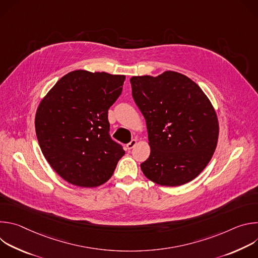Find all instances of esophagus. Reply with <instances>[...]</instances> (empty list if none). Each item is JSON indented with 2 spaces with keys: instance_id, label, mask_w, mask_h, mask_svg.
<instances>
[{
  "instance_id": "1",
  "label": "esophagus",
  "mask_w": 258,
  "mask_h": 258,
  "mask_svg": "<svg viewBox=\"0 0 258 258\" xmlns=\"http://www.w3.org/2000/svg\"><path fill=\"white\" fill-rule=\"evenodd\" d=\"M137 144H138L137 140H132V141L126 145V148H127L128 150H131V149H133V148H134V147H135Z\"/></svg>"
}]
</instances>
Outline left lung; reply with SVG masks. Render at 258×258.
Wrapping results in <instances>:
<instances>
[{"label": "left lung", "mask_w": 258, "mask_h": 258, "mask_svg": "<svg viewBox=\"0 0 258 258\" xmlns=\"http://www.w3.org/2000/svg\"><path fill=\"white\" fill-rule=\"evenodd\" d=\"M132 95L146 119L150 156L141 164L147 178L178 187L210 161L218 140L215 110L201 88L181 73L131 79Z\"/></svg>", "instance_id": "8db88e82"}]
</instances>
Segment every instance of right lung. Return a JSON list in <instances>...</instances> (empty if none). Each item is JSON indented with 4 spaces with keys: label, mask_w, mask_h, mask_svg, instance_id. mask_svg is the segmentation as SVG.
I'll return each mask as SVG.
<instances>
[{
    "label": "right lung",
    "mask_w": 258,
    "mask_h": 258,
    "mask_svg": "<svg viewBox=\"0 0 258 258\" xmlns=\"http://www.w3.org/2000/svg\"><path fill=\"white\" fill-rule=\"evenodd\" d=\"M125 76L84 69L61 78L42 99L34 125L41 150L67 182L103 185L124 150L109 136L108 109L120 96Z\"/></svg>",
    "instance_id": "right-lung-1"
}]
</instances>
